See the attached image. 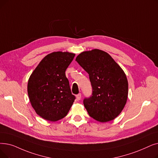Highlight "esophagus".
I'll use <instances>...</instances> for the list:
<instances>
[{"label": "esophagus", "instance_id": "obj_1", "mask_svg": "<svg viewBox=\"0 0 158 158\" xmlns=\"http://www.w3.org/2000/svg\"><path fill=\"white\" fill-rule=\"evenodd\" d=\"M81 98V94H79L77 95H76V99L77 101H79Z\"/></svg>", "mask_w": 158, "mask_h": 158}]
</instances>
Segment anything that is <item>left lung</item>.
<instances>
[{
  "instance_id": "left-lung-1",
  "label": "left lung",
  "mask_w": 158,
  "mask_h": 158,
  "mask_svg": "<svg viewBox=\"0 0 158 158\" xmlns=\"http://www.w3.org/2000/svg\"><path fill=\"white\" fill-rule=\"evenodd\" d=\"M75 60L89 74L92 95L83 103L90 117L105 123L114 120L124 108L128 98V80L110 55L94 49L78 55Z\"/></svg>"
}]
</instances>
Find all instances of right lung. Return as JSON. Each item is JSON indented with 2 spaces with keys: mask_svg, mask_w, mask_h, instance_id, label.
Listing matches in <instances>:
<instances>
[{
  "mask_svg": "<svg viewBox=\"0 0 158 158\" xmlns=\"http://www.w3.org/2000/svg\"><path fill=\"white\" fill-rule=\"evenodd\" d=\"M75 53L55 52L41 60L31 74L28 83V94L35 112L49 121L64 118L72 106V94L65 71Z\"/></svg>",
  "mask_w": 158,
  "mask_h": 158,
  "instance_id": "1",
  "label": "right lung"
}]
</instances>
